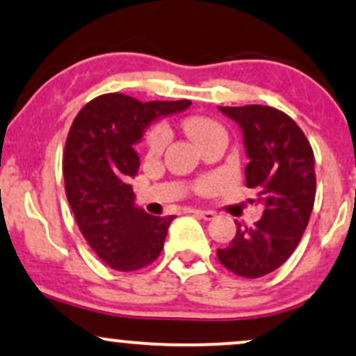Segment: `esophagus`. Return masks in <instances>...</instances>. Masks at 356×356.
Wrapping results in <instances>:
<instances>
[{
    "mask_svg": "<svg viewBox=\"0 0 356 356\" xmlns=\"http://www.w3.org/2000/svg\"><path fill=\"white\" fill-rule=\"evenodd\" d=\"M191 213H195L196 216L206 219V221H211V219L216 218V213H214V211H206V209H193Z\"/></svg>",
    "mask_w": 356,
    "mask_h": 356,
    "instance_id": "esophagus-1",
    "label": "esophagus"
}]
</instances>
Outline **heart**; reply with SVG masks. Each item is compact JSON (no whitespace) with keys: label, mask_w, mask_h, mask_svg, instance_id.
<instances>
[{"label":"heart","mask_w":356,"mask_h":356,"mask_svg":"<svg viewBox=\"0 0 356 356\" xmlns=\"http://www.w3.org/2000/svg\"><path fill=\"white\" fill-rule=\"evenodd\" d=\"M186 134L198 143V147L211 140L218 135H225V129L218 124V122L211 120L206 117H190L183 122ZM166 142H168V130L163 125H153L145 134V148H147L148 155H158L165 148Z\"/></svg>","instance_id":"heart-1"}]
</instances>
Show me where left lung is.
<instances>
[{
  "instance_id": "obj_1",
  "label": "left lung",
  "mask_w": 356,
  "mask_h": 356,
  "mask_svg": "<svg viewBox=\"0 0 356 356\" xmlns=\"http://www.w3.org/2000/svg\"><path fill=\"white\" fill-rule=\"evenodd\" d=\"M243 130L245 186L257 190L264 213L252 227L236 222L234 239L218 249L226 269L245 279L275 270L300 243L315 201L314 152L300 127L266 105L218 107Z\"/></svg>"
}]
</instances>
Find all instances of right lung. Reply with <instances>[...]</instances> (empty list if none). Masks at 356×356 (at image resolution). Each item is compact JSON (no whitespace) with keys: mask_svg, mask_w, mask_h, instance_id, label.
Segmentation results:
<instances>
[{"mask_svg":"<svg viewBox=\"0 0 356 356\" xmlns=\"http://www.w3.org/2000/svg\"><path fill=\"white\" fill-rule=\"evenodd\" d=\"M190 105L104 94L74 118L64 148L65 195L86 241L112 269H142L163 249L175 216H152L135 204L130 178L140 158L134 147L153 122Z\"/></svg>","mask_w":356,"mask_h":356,"instance_id":"right-lung-1","label":"right lung"}]
</instances>
